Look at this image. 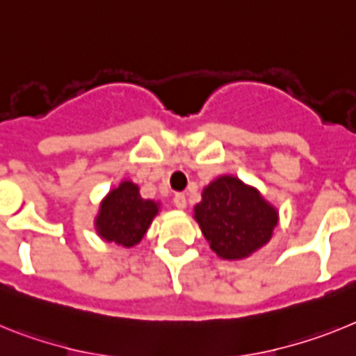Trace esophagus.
Here are the masks:
<instances>
[{
    "label": "esophagus",
    "mask_w": 356,
    "mask_h": 356,
    "mask_svg": "<svg viewBox=\"0 0 356 356\" xmlns=\"http://www.w3.org/2000/svg\"><path fill=\"white\" fill-rule=\"evenodd\" d=\"M174 206L177 209L186 208V197H184V193H177V195L174 197Z\"/></svg>",
    "instance_id": "obj_1"
}]
</instances>
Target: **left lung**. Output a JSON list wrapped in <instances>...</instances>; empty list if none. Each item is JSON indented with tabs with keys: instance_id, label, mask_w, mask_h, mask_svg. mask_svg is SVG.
<instances>
[{
	"instance_id": "left-lung-1",
	"label": "left lung",
	"mask_w": 356,
	"mask_h": 356,
	"mask_svg": "<svg viewBox=\"0 0 356 356\" xmlns=\"http://www.w3.org/2000/svg\"><path fill=\"white\" fill-rule=\"evenodd\" d=\"M195 220L209 247L224 259L252 254L270 240L277 211L240 179L224 175L202 191Z\"/></svg>"
}]
</instances>
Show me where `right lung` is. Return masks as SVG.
Wrapping results in <instances>:
<instances>
[{
    "label": "right lung",
    "instance_id": "right-lung-1",
    "mask_svg": "<svg viewBox=\"0 0 356 356\" xmlns=\"http://www.w3.org/2000/svg\"><path fill=\"white\" fill-rule=\"evenodd\" d=\"M156 215L157 204L150 199H141L140 188L134 182L123 181L102 202L97 231L107 242L132 247L141 242Z\"/></svg>",
    "mask_w": 356,
    "mask_h": 356
}]
</instances>
